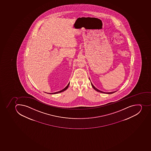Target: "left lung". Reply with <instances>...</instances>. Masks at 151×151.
Instances as JSON below:
<instances>
[{
	"label": "left lung",
	"mask_w": 151,
	"mask_h": 151,
	"mask_svg": "<svg viewBox=\"0 0 151 151\" xmlns=\"http://www.w3.org/2000/svg\"><path fill=\"white\" fill-rule=\"evenodd\" d=\"M91 86H92V87H93V88L95 90H96V91H98V92H101V93H106V94H112L114 93V92H116V91H112V92H104V91H100V90H98V88H96L94 86V85L92 84V83H91Z\"/></svg>",
	"instance_id": "1"
}]
</instances>
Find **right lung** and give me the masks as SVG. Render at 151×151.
<instances>
[{
  "label": "right lung",
  "mask_w": 151,
  "mask_h": 151,
  "mask_svg": "<svg viewBox=\"0 0 151 151\" xmlns=\"http://www.w3.org/2000/svg\"><path fill=\"white\" fill-rule=\"evenodd\" d=\"M69 85H70V82H69V84H68L67 86H66V87L65 88H63V90H61V91H58V92H54V93H51L50 94H57L59 93H60V92H63V91H65V90H67V89L69 87Z\"/></svg>",
  "instance_id": "obj_1"
}]
</instances>
